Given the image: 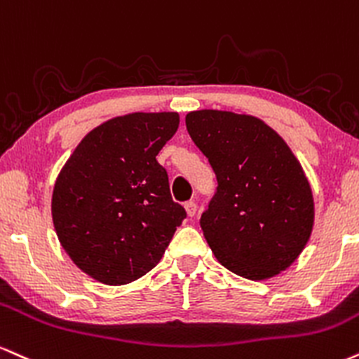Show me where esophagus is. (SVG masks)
<instances>
[{"mask_svg": "<svg viewBox=\"0 0 359 359\" xmlns=\"http://www.w3.org/2000/svg\"><path fill=\"white\" fill-rule=\"evenodd\" d=\"M184 208H187L188 217H195L196 210H198V205L195 203V201H188V203H184Z\"/></svg>", "mask_w": 359, "mask_h": 359, "instance_id": "1", "label": "esophagus"}]
</instances>
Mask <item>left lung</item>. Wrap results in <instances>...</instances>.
<instances>
[{
    "label": "left lung",
    "instance_id": "1",
    "mask_svg": "<svg viewBox=\"0 0 359 359\" xmlns=\"http://www.w3.org/2000/svg\"><path fill=\"white\" fill-rule=\"evenodd\" d=\"M187 129L217 175L200 225L218 262L250 280L285 271L314 225L301 163L276 130L247 114L193 111Z\"/></svg>",
    "mask_w": 359,
    "mask_h": 359
}]
</instances>
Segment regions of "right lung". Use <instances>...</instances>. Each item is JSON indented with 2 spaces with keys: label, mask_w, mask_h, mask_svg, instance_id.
Here are the masks:
<instances>
[{
  "label": "right lung",
  "mask_w": 359,
  "mask_h": 359,
  "mask_svg": "<svg viewBox=\"0 0 359 359\" xmlns=\"http://www.w3.org/2000/svg\"><path fill=\"white\" fill-rule=\"evenodd\" d=\"M178 126V112L114 117L92 129L62 168L53 226L72 262L92 279L124 285L142 277L187 218L156 161Z\"/></svg>",
  "instance_id": "add662e5"
}]
</instances>
